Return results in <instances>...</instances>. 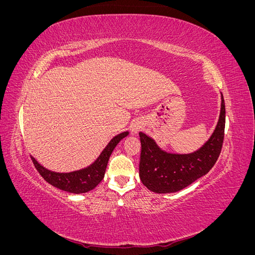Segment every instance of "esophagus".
<instances>
[{"label": "esophagus", "mask_w": 255, "mask_h": 255, "mask_svg": "<svg viewBox=\"0 0 255 255\" xmlns=\"http://www.w3.org/2000/svg\"><path fill=\"white\" fill-rule=\"evenodd\" d=\"M129 128H130V133H132V135H137V133L142 128V125H140L139 121H133Z\"/></svg>", "instance_id": "1"}]
</instances>
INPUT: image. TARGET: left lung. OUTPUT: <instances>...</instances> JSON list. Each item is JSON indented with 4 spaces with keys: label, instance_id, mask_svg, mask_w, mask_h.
Here are the masks:
<instances>
[{
    "label": "left lung",
    "instance_id": "1",
    "mask_svg": "<svg viewBox=\"0 0 255 255\" xmlns=\"http://www.w3.org/2000/svg\"><path fill=\"white\" fill-rule=\"evenodd\" d=\"M226 126V106L221 94L220 115L213 134L197 151L187 154L161 150L150 136L139 132L141 153L139 177L144 186L156 194H170L187 187L205 175L221 152Z\"/></svg>",
    "mask_w": 255,
    "mask_h": 255
}]
</instances>
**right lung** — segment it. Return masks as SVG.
Segmentation results:
<instances>
[{
    "label": "right lung",
    "instance_id": "right-lung-1",
    "mask_svg": "<svg viewBox=\"0 0 255 255\" xmlns=\"http://www.w3.org/2000/svg\"><path fill=\"white\" fill-rule=\"evenodd\" d=\"M128 132H122L113 137V139L107 143L98 158L89 166L71 172H55L41 166L36 158L32 156V160L40 175L52 186L60 190L71 194H85L97 187V185L103 180L106 166L109 163L110 156L121 139L127 137Z\"/></svg>",
    "mask_w": 255,
    "mask_h": 255
}]
</instances>
